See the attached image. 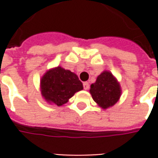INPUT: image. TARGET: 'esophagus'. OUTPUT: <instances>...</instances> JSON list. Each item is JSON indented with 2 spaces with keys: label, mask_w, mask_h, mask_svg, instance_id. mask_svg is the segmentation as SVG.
<instances>
[{
  "label": "esophagus",
  "mask_w": 158,
  "mask_h": 158,
  "mask_svg": "<svg viewBox=\"0 0 158 158\" xmlns=\"http://www.w3.org/2000/svg\"><path fill=\"white\" fill-rule=\"evenodd\" d=\"M89 82H83V89L87 90V89H89Z\"/></svg>",
  "instance_id": "34e87169"
}]
</instances>
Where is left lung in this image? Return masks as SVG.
Instances as JSON below:
<instances>
[{
  "label": "left lung",
  "instance_id": "1",
  "mask_svg": "<svg viewBox=\"0 0 158 158\" xmlns=\"http://www.w3.org/2000/svg\"><path fill=\"white\" fill-rule=\"evenodd\" d=\"M89 92L98 106L103 109H107L118 102L121 95V89L112 73L106 70L98 76L96 82L90 85Z\"/></svg>",
  "mask_w": 158,
  "mask_h": 158
}]
</instances>
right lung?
I'll return each mask as SVG.
<instances>
[{
	"label": "right lung",
	"mask_w": 158,
	"mask_h": 158,
	"mask_svg": "<svg viewBox=\"0 0 158 158\" xmlns=\"http://www.w3.org/2000/svg\"><path fill=\"white\" fill-rule=\"evenodd\" d=\"M41 94L46 102L60 106L76 92L83 89L78 76L69 70L57 67L48 70L40 80Z\"/></svg>",
	"instance_id": "1"
}]
</instances>
